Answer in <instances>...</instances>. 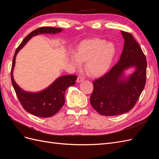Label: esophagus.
<instances>
[{
  "label": "esophagus",
  "mask_w": 159,
  "mask_h": 159,
  "mask_svg": "<svg viewBox=\"0 0 159 159\" xmlns=\"http://www.w3.org/2000/svg\"><path fill=\"white\" fill-rule=\"evenodd\" d=\"M84 80V78L82 76H78V78H77V82L80 83V82H81V81H82Z\"/></svg>",
  "instance_id": "1"
}]
</instances>
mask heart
<instances>
[{"label":"heart","mask_w":159,"mask_h":159,"mask_svg":"<svg viewBox=\"0 0 159 159\" xmlns=\"http://www.w3.org/2000/svg\"><path fill=\"white\" fill-rule=\"evenodd\" d=\"M116 47L111 42L102 39L86 40L81 42L76 53L70 56L71 64L80 67L85 61V67L89 74L100 75L106 72L116 54Z\"/></svg>","instance_id":"heart-1"}]
</instances>
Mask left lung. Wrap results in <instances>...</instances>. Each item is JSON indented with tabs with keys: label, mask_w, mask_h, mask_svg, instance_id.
I'll return each mask as SVG.
<instances>
[{
	"label": "left lung",
	"mask_w": 159,
	"mask_h": 159,
	"mask_svg": "<svg viewBox=\"0 0 159 159\" xmlns=\"http://www.w3.org/2000/svg\"><path fill=\"white\" fill-rule=\"evenodd\" d=\"M125 42L120 60L109 72L93 81L90 103L98 113L105 116L129 111L136 104L146 84L147 59L131 33L121 31ZM135 66L136 70L123 79L124 70Z\"/></svg>",
	"instance_id": "obj_1"
}]
</instances>
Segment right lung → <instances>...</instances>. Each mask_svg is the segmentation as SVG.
<instances>
[{"mask_svg":"<svg viewBox=\"0 0 159 159\" xmlns=\"http://www.w3.org/2000/svg\"><path fill=\"white\" fill-rule=\"evenodd\" d=\"M61 28L48 26L40 27L31 32L17 48L12 60L11 81L17 98L22 107L27 112L40 117H50L58 112L65 103V91L67 88L75 84L77 76L68 75L60 77L47 89L38 93H30L23 91L14 80L12 72L15 64L17 53L32 36L39 34H56L60 32Z\"/></svg>","mask_w":159,"mask_h":159,"instance_id":"right-lung-1","label":"right lung"}]
</instances>
